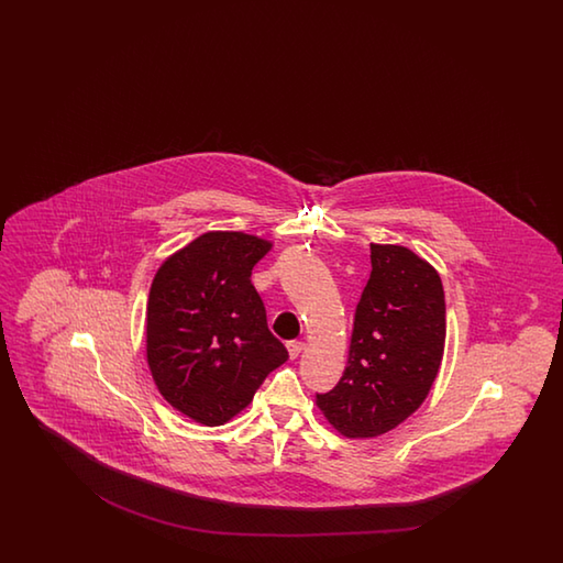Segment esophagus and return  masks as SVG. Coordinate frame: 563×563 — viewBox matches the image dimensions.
Here are the masks:
<instances>
[{"instance_id": "34e87169", "label": "esophagus", "mask_w": 563, "mask_h": 563, "mask_svg": "<svg viewBox=\"0 0 563 563\" xmlns=\"http://www.w3.org/2000/svg\"><path fill=\"white\" fill-rule=\"evenodd\" d=\"M303 347H306V344H303V342H299V340H291V342H287V352H289V358H298Z\"/></svg>"}]
</instances>
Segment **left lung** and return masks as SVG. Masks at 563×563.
Here are the masks:
<instances>
[{
	"instance_id": "8db88e82",
	"label": "left lung",
	"mask_w": 563,
	"mask_h": 563,
	"mask_svg": "<svg viewBox=\"0 0 563 563\" xmlns=\"http://www.w3.org/2000/svg\"><path fill=\"white\" fill-rule=\"evenodd\" d=\"M371 279L360 296L347 366L316 395L323 417L347 439H372L407 420L441 368L446 308L441 277L402 245L371 243Z\"/></svg>"
}]
</instances>
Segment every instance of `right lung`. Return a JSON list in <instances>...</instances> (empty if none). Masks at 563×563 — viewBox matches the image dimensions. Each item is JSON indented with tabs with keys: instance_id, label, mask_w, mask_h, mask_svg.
I'll use <instances>...</instances> for the list:
<instances>
[{
	"instance_id": "obj_1",
	"label": "right lung",
	"mask_w": 563,
	"mask_h": 563,
	"mask_svg": "<svg viewBox=\"0 0 563 563\" xmlns=\"http://www.w3.org/2000/svg\"><path fill=\"white\" fill-rule=\"evenodd\" d=\"M269 241L209 231L158 267L146 303V360L173 407L207 427L253 400L287 360L252 284Z\"/></svg>"
}]
</instances>
